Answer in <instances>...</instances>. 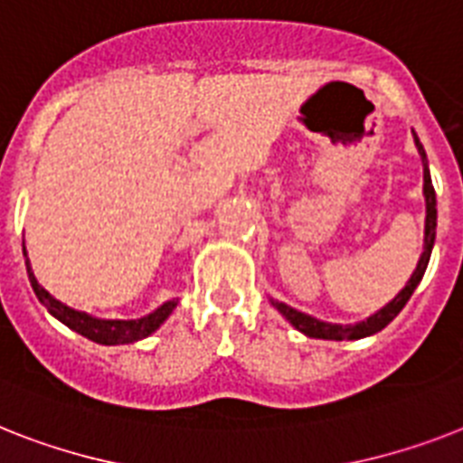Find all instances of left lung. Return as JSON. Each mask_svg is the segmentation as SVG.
Listing matches in <instances>:
<instances>
[{"label":"left lung","mask_w":463,"mask_h":463,"mask_svg":"<svg viewBox=\"0 0 463 463\" xmlns=\"http://www.w3.org/2000/svg\"><path fill=\"white\" fill-rule=\"evenodd\" d=\"M414 133V130H411ZM414 142L416 149L420 154V164H423V197H426V231H423V251H420L419 264H416L414 273L407 280V285L402 288L397 295H394L392 302H388L383 309H378L375 314L366 318V321L359 323H347V326H342V323H328L321 321V318H314L309 314H304V311H297L292 307H288L285 302H278L270 297V304L276 307L280 314L285 317V321H290L299 333H304L307 337H317V340H362V337L375 335L378 330H383L392 321L402 309H404V304L409 302V297L414 295V290L419 288L420 278L426 273L428 261H430V251H433L435 244V228H438V209H435V190H433V180H430V168H428V156L423 145L419 142L414 133Z\"/></svg>","instance_id":"left-lung-1"}]
</instances>
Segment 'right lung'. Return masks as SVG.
<instances>
[{"mask_svg": "<svg viewBox=\"0 0 463 463\" xmlns=\"http://www.w3.org/2000/svg\"><path fill=\"white\" fill-rule=\"evenodd\" d=\"M24 257H25V266H28V278L30 285H33V290H35L37 299L43 304L44 309L56 318V321H61L63 326H69L71 330L75 333H80L82 337H88V340L97 342V345H130V342L145 340L154 333V330L161 328V323L166 321L168 317L173 314V309L178 307V299H168L159 307V309H154L152 314H146L142 318H97L88 311H78L71 309L69 304L59 302L56 297L49 295L44 290L43 285L37 283L35 273H33V266H30L28 251H25V242H24Z\"/></svg>", "mask_w": 463, "mask_h": 463, "instance_id": "obj_1", "label": "right lung"}]
</instances>
